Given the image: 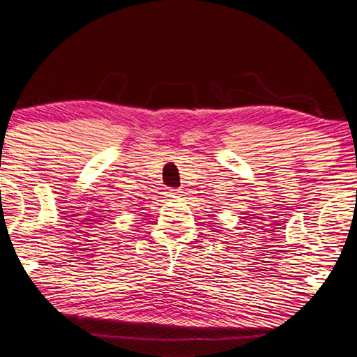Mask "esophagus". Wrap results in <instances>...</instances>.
<instances>
[{
	"label": "esophagus",
	"mask_w": 357,
	"mask_h": 357,
	"mask_svg": "<svg viewBox=\"0 0 357 357\" xmlns=\"http://www.w3.org/2000/svg\"><path fill=\"white\" fill-rule=\"evenodd\" d=\"M181 193H183V192L176 190V188H169V190H167V195H169V197H172V198H178Z\"/></svg>",
	"instance_id": "34e87169"
}]
</instances>
